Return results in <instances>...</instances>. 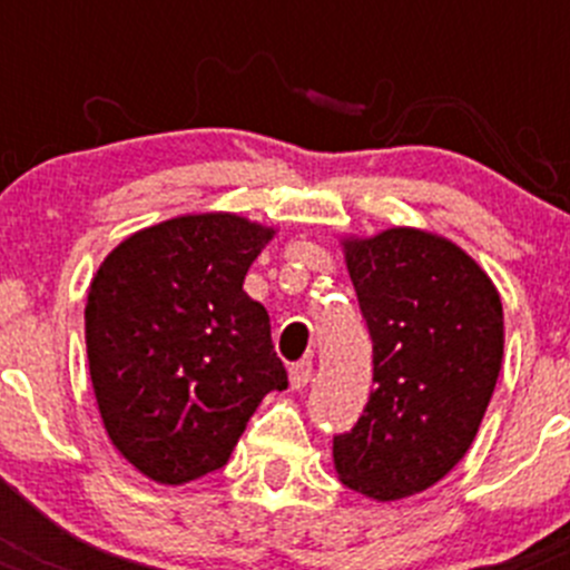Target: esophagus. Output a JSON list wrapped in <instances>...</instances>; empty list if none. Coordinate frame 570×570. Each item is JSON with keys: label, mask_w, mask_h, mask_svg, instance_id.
Segmentation results:
<instances>
[{"label": "esophagus", "mask_w": 570, "mask_h": 570, "mask_svg": "<svg viewBox=\"0 0 570 570\" xmlns=\"http://www.w3.org/2000/svg\"><path fill=\"white\" fill-rule=\"evenodd\" d=\"M312 372H314V364L308 358L306 361H297V364H292V370H289L292 389L308 386V381H312Z\"/></svg>", "instance_id": "1"}]
</instances>
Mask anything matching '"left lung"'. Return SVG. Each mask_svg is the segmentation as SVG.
Listing matches in <instances>:
<instances>
[{
  "label": "left lung",
  "mask_w": 570,
  "mask_h": 570,
  "mask_svg": "<svg viewBox=\"0 0 570 570\" xmlns=\"http://www.w3.org/2000/svg\"><path fill=\"white\" fill-rule=\"evenodd\" d=\"M372 336L377 383L333 465L350 491L394 502L428 491L469 452L497 389L502 301L485 269L439 234L342 239Z\"/></svg>",
  "instance_id": "obj_1"
}]
</instances>
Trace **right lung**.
I'll return each mask as SVG.
<instances>
[{
    "label": "right lung",
    "instance_id": "add662e5",
    "mask_svg": "<svg viewBox=\"0 0 570 570\" xmlns=\"http://www.w3.org/2000/svg\"><path fill=\"white\" fill-rule=\"evenodd\" d=\"M275 228L232 212L157 223L101 262L85 306L90 381L115 450L148 480L223 469L269 392L289 386L245 295Z\"/></svg>",
    "mask_w": 570,
    "mask_h": 570
}]
</instances>
